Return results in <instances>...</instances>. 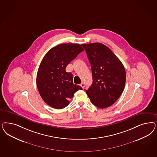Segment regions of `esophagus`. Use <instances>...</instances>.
<instances>
[{"instance_id":"obj_1","label":"esophagus","mask_w":157,"mask_h":157,"mask_svg":"<svg viewBox=\"0 0 157 157\" xmlns=\"http://www.w3.org/2000/svg\"><path fill=\"white\" fill-rule=\"evenodd\" d=\"M80 86H81L82 88H84V86H85V85H84V83H81V84H80Z\"/></svg>"}]
</instances>
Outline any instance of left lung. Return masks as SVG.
I'll return each instance as SVG.
<instances>
[{
  "mask_svg": "<svg viewBox=\"0 0 157 157\" xmlns=\"http://www.w3.org/2000/svg\"><path fill=\"white\" fill-rule=\"evenodd\" d=\"M91 63L92 84L86 94L96 107L113 105L124 90L126 73L120 60L107 46L94 43L82 44Z\"/></svg>",
  "mask_w": 157,
  "mask_h": 157,
  "instance_id": "obj_1",
  "label": "left lung"
}]
</instances>
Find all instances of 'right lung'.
<instances>
[{
  "instance_id": "1",
  "label": "right lung",
  "mask_w": 157,
  "mask_h": 157,
  "mask_svg": "<svg viewBox=\"0 0 157 157\" xmlns=\"http://www.w3.org/2000/svg\"><path fill=\"white\" fill-rule=\"evenodd\" d=\"M84 51L78 44H61L47 52L39 67L36 84L43 101L50 106L61 109L81 86L73 84V75L66 71L71 61Z\"/></svg>"
}]
</instances>
